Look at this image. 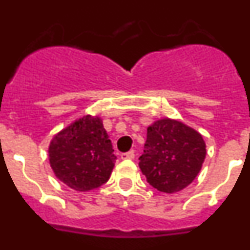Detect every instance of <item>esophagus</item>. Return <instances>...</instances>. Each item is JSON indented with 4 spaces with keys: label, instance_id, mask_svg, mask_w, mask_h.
I'll list each match as a JSON object with an SVG mask.
<instances>
[{
    "label": "esophagus",
    "instance_id": "obj_1",
    "mask_svg": "<svg viewBox=\"0 0 250 250\" xmlns=\"http://www.w3.org/2000/svg\"><path fill=\"white\" fill-rule=\"evenodd\" d=\"M120 156L121 159L125 160V159H134L135 158V154H134V151H127V152H123Z\"/></svg>",
    "mask_w": 250,
    "mask_h": 250
}]
</instances>
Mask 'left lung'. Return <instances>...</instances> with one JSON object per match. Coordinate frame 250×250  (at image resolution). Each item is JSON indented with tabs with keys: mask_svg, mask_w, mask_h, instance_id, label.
Listing matches in <instances>:
<instances>
[{
	"mask_svg": "<svg viewBox=\"0 0 250 250\" xmlns=\"http://www.w3.org/2000/svg\"><path fill=\"white\" fill-rule=\"evenodd\" d=\"M205 154V143L199 132L180 121L163 119L147 127L139 167L156 190L175 193L196 178Z\"/></svg>",
	"mask_w": 250,
	"mask_h": 250,
	"instance_id": "1",
	"label": "left lung"
}]
</instances>
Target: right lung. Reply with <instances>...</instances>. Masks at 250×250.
Instances as JSON below:
<instances>
[{
	"mask_svg": "<svg viewBox=\"0 0 250 250\" xmlns=\"http://www.w3.org/2000/svg\"><path fill=\"white\" fill-rule=\"evenodd\" d=\"M48 154L55 175L79 191L105 184L116 159L101 120L89 115L60 131L51 141Z\"/></svg>",
	"mask_w": 250,
	"mask_h": 250,
	"instance_id": "obj_1",
	"label": "right lung"
}]
</instances>
